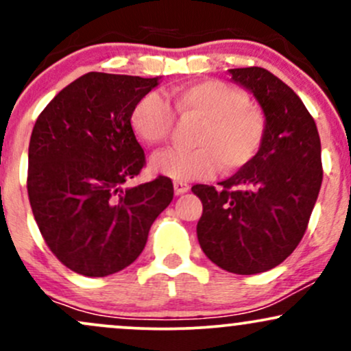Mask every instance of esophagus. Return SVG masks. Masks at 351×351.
<instances>
[{
  "mask_svg": "<svg viewBox=\"0 0 351 351\" xmlns=\"http://www.w3.org/2000/svg\"><path fill=\"white\" fill-rule=\"evenodd\" d=\"M173 188H175L176 195H183V193H186L189 189V184L184 183V181H175V183H173Z\"/></svg>",
  "mask_w": 351,
  "mask_h": 351,
  "instance_id": "34e87169",
  "label": "esophagus"
}]
</instances>
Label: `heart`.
Segmentation results:
<instances>
[{
	"instance_id": "1",
	"label": "heart",
	"mask_w": 351,
	"mask_h": 351,
	"mask_svg": "<svg viewBox=\"0 0 351 351\" xmlns=\"http://www.w3.org/2000/svg\"><path fill=\"white\" fill-rule=\"evenodd\" d=\"M176 114L198 119L203 125L193 143L196 148L156 152L152 170L175 181L206 178L223 165L224 171L243 168L261 150L264 142V119L254 110L241 88L223 80H201L173 92ZM135 134L150 145L163 143L175 127V112L156 92H148L135 104L130 117Z\"/></svg>"
}]
</instances>
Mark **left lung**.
Returning <instances> with one entry per match:
<instances>
[{"instance_id": "left-lung-1", "label": "left lung", "mask_w": 351, "mask_h": 351, "mask_svg": "<svg viewBox=\"0 0 351 351\" xmlns=\"http://www.w3.org/2000/svg\"><path fill=\"white\" fill-rule=\"evenodd\" d=\"M264 114L261 150L221 188L195 184L203 203L196 234L217 267L241 276L284 263L304 237L322 186L317 125L299 95L263 67L229 69Z\"/></svg>"}]
</instances>
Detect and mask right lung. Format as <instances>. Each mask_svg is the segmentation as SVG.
Returning <instances> with one entry per match:
<instances>
[{"mask_svg": "<svg viewBox=\"0 0 351 351\" xmlns=\"http://www.w3.org/2000/svg\"><path fill=\"white\" fill-rule=\"evenodd\" d=\"M160 79L87 72L36 120L27 195L44 241L71 271L106 277L130 265L171 203L167 176L127 186L145 165L132 110Z\"/></svg>", "mask_w": 351, "mask_h": 351, "instance_id": "obj_1", "label": "right lung"}]
</instances>
